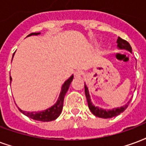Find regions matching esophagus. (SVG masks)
<instances>
[{"mask_svg": "<svg viewBox=\"0 0 146 146\" xmlns=\"http://www.w3.org/2000/svg\"><path fill=\"white\" fill-rule=\"evenodd\" d=\"M82 75H83V73H82V71H80V70H76V72L74 73V77L76 79L81 78Z\"/></svg>", "mask_w": 146, "mask_h": 146, "instance_id": "1", "label": "esophagus"}]
</instances>
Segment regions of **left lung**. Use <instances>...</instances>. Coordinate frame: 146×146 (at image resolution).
Segmentation results:
<instances>
[{
    "instance_id": "obj_1",
    "label": "left lung",
    "mask_w": 146,
    "mask_h": 146,
    "mask_svg": "<svg viewBox=\"0 0 146 146\" xmlns=\"http://www.w3.org/2000/svg\"><path fill=\"white\" fill-rule=\"evenodd\" d=\"M117 47L119 48H125L127 49L129 52H131V47L130 44L125 39H122L121 38L118 37L117 40ZM85 87V94H86V98H87V104H88V107H89L90 111L92 112V114H94L95 116H97L98 117H102V118H111L113 117L117 116L118 114L121 113H122L124 111H125V109L127 108L128 106V104L130 103V101L128 104H126L125 106L121 107L120 108L113 109V110H109V111H106L104 109L99 108L98 107H95L93 105V104L90 101V97L89 92H88V88L87 87L86 85H84Z\"/></svg>"
}]
</instances>
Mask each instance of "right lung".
Here are the masks:
<instances>
[{
	"mask_svg": "<svg viewBox=\"0 0 146 146\" xmlns=\"http://www.w3.org/2000/svg\"><path fill=\"white\" fill-rule=\"evenodd\" d=\"M40 34V32H33L29 34L28 36L32 35H37ZM15 54V53H14ZM14 54H13V56H14ZM13 58V57H12ZM73 79V76H71L70 78L68 79L65 82L62 87V90L60 92L59 94V99L57 100V102L55 104V105L51 107L50 108L47 109L46 111H43L40 112H27L24 111L18 108L19 111L24 114L25 115H26L27 117H30L32 119H34L35 121H51L53 120L56 119L57 117H59L61 112H62V107H63V100H64V97L66 92H67L68 89L70 87V83L72 82ZM10 80L11 81V77H10Z\"/></svg>",
	"mask_w": 146,
	"mask_h": 146,
	"instance_id": "right-lung-1",
	"label": "right lung"
}]
</instances>
